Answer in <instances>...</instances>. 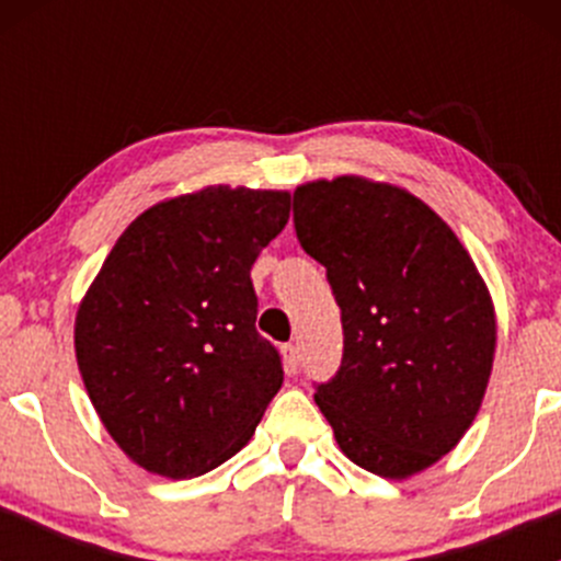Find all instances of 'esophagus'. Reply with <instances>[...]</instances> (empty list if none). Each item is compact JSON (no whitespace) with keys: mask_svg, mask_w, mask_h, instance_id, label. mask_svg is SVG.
Listing matches in <instances>:
<instances>
[{"mask_svg":"<svg viewBox=\"0 0 561 561\" xmlns=\"http://www.w3.org/2000/svg\"><path fill=\"white\" fill-rule=\"evenodd\" d=\"M282 353H285L287 371H298V366H301V353H298V344H285V347H282Z\"/></svg>","mask_w":561,"mask_h":561,"instance_id":"esophagus-1","label":"esophagus"}]
</instances>
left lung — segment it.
Returning <instances> with one entry per match:
<instances>
[{
  "mask_svg": "<svg viewBox=\"0 0 561 561\" xmlns=\"http://www.w3.org/2000/svg\"><path fill=\"white\" fill-rule=\"evenodd\" d=\"M304 252L342 309L336 375L314 401L350 461L407 478L450 454L489 386L496 322L454 230L410 192L355 175L293 195Z\"/></svg>",
  "mask_w": 561,
  "mask_h": 561,
  "instance_id": "1",
  "label": "left lung"
}]
</instances>
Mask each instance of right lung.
<instances>
[{"mask_svg":"<svg viewBox=\"0 0 561 561\" xmlns=\"http://www.w3.org/2000/svg\"><path fill=\"white\" fill-rule=\"evenodd\" d=\"M287 219V192L206 186L140 214L89 287L78 369L111 437L149 472L184 480L228 461L282 388L249 271Z\"/></svg>","mask_w":561,"mask_h":561,"instance_id":"1","label":"right lung"}]
</instances>
